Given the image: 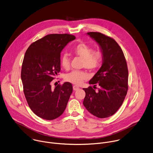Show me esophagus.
<instances>
[{"instance_id": "obj_1", "label": "esophagus", "mask_w": 153, "mask_h": 153, "mask_svg": "<svg viewBox=\"0 0 153 153\" xmlns=\"http://www.w3.org/2000/svg\"><path fill=\"white\" fill-rule=\"evenodd\" d=\"M79 88L78 87V86H76V85H74L73 86V90H74V91H76V90H79Z\"/></svg>"}]
</instances>
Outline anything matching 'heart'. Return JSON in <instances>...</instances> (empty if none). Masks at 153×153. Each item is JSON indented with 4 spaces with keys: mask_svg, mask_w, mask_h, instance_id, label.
Returning a JSON list of instances; mask_svg holds the SVG:
<instances>
[{
    "mask_svg": "<svg viewBox=\"0 0 153 153\" xmlns=\"http://www.w3.org/2000/svg\"><path fill=\"white\" fill-rule=\"evenodd\" d=\"M93 49L87 45L81 43L74 47V53L82 58V66L87 69L95 70L99 68L102 62V55L99 52H93ZM61 64L65 69L70 66V59L64 54L61 59ZM88 74L83 71H74L65 75V80L75 85H80L88 78Z\"/></svg>",
    "mask_w": 153,
    "mask_h": 153,
    "instance_id": "obj_1",
    "label": "heart"
}]
</instances>
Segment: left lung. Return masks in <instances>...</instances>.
<instances>
[{
  "mask_svg": "<svg viewBox=\"0 0 153 153\" xmlns=\"http://www.w3.org/2000/svg\"><path fill=\"white\" fill-rule=\"evenodd\" d=\"M99 45L102 55V64L89 81L91 86L84 88L83 105L93 115L105 118L114 114L123 104L128 90V71L126 60L119 45L112 38L97 32L87 33Z\"/></svg>",
  "mask_w": 153,
  "mask_h": 153,
  "instance_id": "8db88e82",
  "label": "left lung"
}]
</instances>
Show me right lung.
I'll return each mask as SVG.
<instances>
[{"label": "right lung", "mask_w": 153, "mask_h": 153, "mask_svg": "<svg viewBox=\"0 0 153 153\" xmlns=\"http://www.w3.org/2000/svg\"><path fill=\"white\" fill-rule=\"evenodd\" d=\"M75 38L68 34H49L26 51L21 71L24 94L30 108L42 119H55L66 109L72 84L65 82L52 88L51 82L60 72V53Z\"/></svg>", "instance_id": "right-lung-1"}]
</instances>
